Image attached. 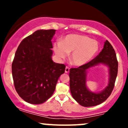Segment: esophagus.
I'll return each mask as SVG.
<instances>
[{"label": "esophagus", "mask_w": 128, "mask_h": 128, "mask_svg": "<svg viewBox=\"0 0 128 128\" xmlns=\"http://www.w3.org/2000/svg\"><path fill=\"white\" fill-rule=\"evenodd\" d=\"M69 71H70V68H69L68 67H66V69H65V73H68Z\"/></svg>", "instance_id": "obj_1"}]
</instances>
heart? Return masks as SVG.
<instances>
[{"label":"heart","mask_w":128,"mask_h":128,"mask_svg":"<svg viewBox=\"0 0 128 128\" xmlns=\"http://www.w3.org/2000/svg\"><path fill=\"white\" fill-rule=\"evenodd\" d=\"M54 52L58 59H65L71 53L70 60L75 66H82L88 63L95 56L99 50L96 40L79 34H68L61 42L54 46Z\"/></svg>","instance_id":"b5f03b06"}]
</instances>
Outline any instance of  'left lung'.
I'll use <instances>...</instances> for the list:
<instances>
[{
	"instance_id": "8db88e82",
	"label": "left lung",
	"mask_w": 128,
	"mask_h": 128,
	"mask_svg": "<svg viewBox=\"0 0 128 128\" xmlns=\"http://www.w3.org/2000/svg\"><path fill=\"white\" fill-rule=\"evenodd\" d=\"M99 64L106 65L109 70L108 86L99 93L92 92L86 86V76L89 69ZM118 72V62L115 50L108 40L96 58L78 68L70 69V89L72 95L80 105L86 107L96 106L108 99L114 86Z\"/></svg>"
}]
</instances>
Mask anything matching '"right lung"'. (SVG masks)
I'll list each match as a JSON object with an SVG mask.
<instances>
[{"label":"right lung","mask_w":128,"mask_h":128,"mask_svg":"<svg viewBox=\"0 0 128 128\" xmlns=\"http://www.w3.org/2000/svg\"><path fill=\"white\" fill-rule=\"evenodd\" d=\"M56 30L40 29L20 42L12 64L14 86L26 102L41 104L55 92L66 66L52 61V39Z\"/></svg>","instance_id":"1"}]
</instances>
